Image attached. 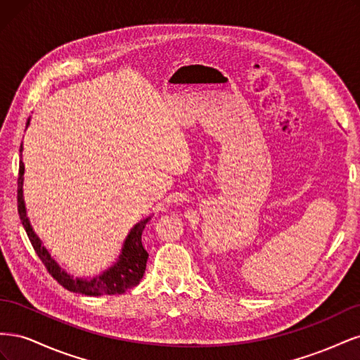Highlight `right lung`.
Here are the masks:
<instances>
[{"mask_svg": "<svg viewBox=\"0 0 360 360\" xmlns=\"http://www.w3.org/2000/svg\"><path fill=\"white\" fill-rule=\"evenodd\" d=\"M30 123V118L27 124ZM20 151H22V144H20ZM22 183H24V162L20 159L19 162V177H18V213L20 217V222H22L27 236L30 242L34 248L36 254L41 259V263L45 264L49 275L56 279L60 285H63L66 290L73 292H81L85 296H103V294H123L127 290L134 288L139 284L141 278L144 276L146 264L148 254L143 246V240H141V236L146 228V224L148 222L150 217L141 221L135 225V228L130 234L127 236L123 252L120 255L118 263L106 270L103 275L96 276L93 279H79V278H72L68 275L66 271L61 270L60 266L51 258L48 250L41 246V242L37 238V236L32 231L30 225V221L27 217L25 212V204L22 197Z\"/></svg>", "mask_w": 360, "mask_h": 360, "instance_id": "1", "label": "right lung"}]
</instances>
